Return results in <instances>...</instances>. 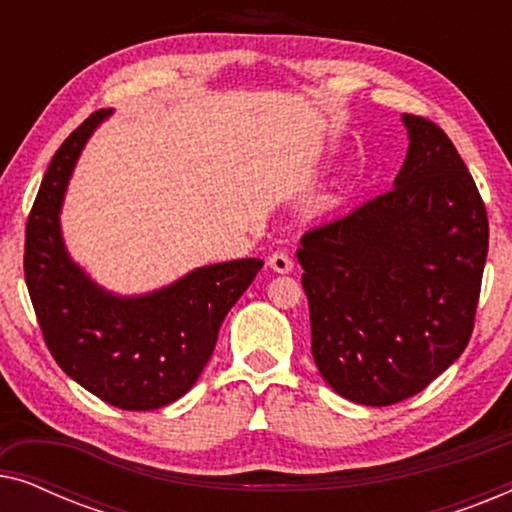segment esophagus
<instances>
[{"instance_id": "esophagus-1", "label": "esophagus", "mask_w": 512, "mask_h": 512, "mask_svg": "<svg viewBox=\"0 0 512 512\" xmlns=\"http://www.w3.org/2000/svg\"><path fill=\"white\" fill-rule=\"evenodd\" d=\"M268 265L275 272H282V275H286V272L293 270V261L289 254H284V251H275V254L268 256Z\"/></svg>"}]
</instances>
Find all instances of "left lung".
Instances as JSON below:
<instances>
[{"label": "left lung", "instance_id": "obj_1", "mask_svg": "<svg viewBox=\"0 0 512 512\" xmlns=\"http://www.w3.org/2000/svg\"><path fill=\"white\" fill-rule=\"evenodd\" d=\"M394 188L303 235L312 356L340 396L391 405L419 394L471 340L489 221L443 128L403 116Z\"/></svg>", "mask_w": 512, "mask_h": 512}]
</instances>
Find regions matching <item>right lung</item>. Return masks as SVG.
Segmentation results:
<instances>
[{
  "mask_svg": "<svg viewBox=\"0 0 512 512\" xmlns=\"http://www.w3.org/2000/svg\"><path fill=\"white\" fill-rule=\"evenodd\" d=\"M109 114H90L55 151L27 216L25 282L48 352L72 380L114 408L156 410L193 387L263 261L207 265L137 298L90 282L62 244L60 205L83 144Z\"/></svg>",
  "mask_w": 512,
  "mask_h": 512,
  "instance_id": "1",
  "label": "right lung"
}]
</instances>
